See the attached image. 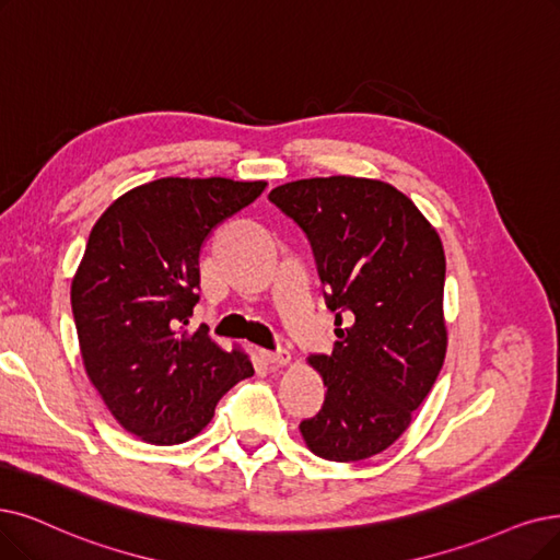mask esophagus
<instances>
[{"mask_svg":"<svg viewBox=\"0 0 560 560\" xmlns=\"http://www.w3.org/2000/svg\"><path fill=\"white\" fill-rule=\"evenodd\" d=\"M261 358L266 365L271 368H282L287 365L289 361H292V353H289L287 349H276V351H268V349H261Z\"/></svg>","mask_w":560,"mask_h":560,"instance_id":"1","label":"esophagus"}]
</instances>
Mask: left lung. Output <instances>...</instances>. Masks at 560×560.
<instances>
[{"mask_svg": "<svg viewBox=\"0 0 560 560\" xmlns=\"http://www.w3.org/2000/svg\"><path fill=\"white\" fill-rule=\"evenodd\" d=\"M268 199L305 232L335 324L349 319L330 355H310L328 390L301 434L330 462L384 453L445 358L441 238L407 195L372 178H301Z\"/></svg>", "mask_w": 560, "mask_h": 560, "instance_id": "1", "label": "left lung"}]
</instances>
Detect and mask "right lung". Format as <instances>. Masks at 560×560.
Segmentation results:
<instances>
[{
    "mask_svg": "<svg viewBox=\"0 0 560 560\" xmlns=\"http://www.w3.org/2000/svg\"><path fill=\"white\" fill-rule=\"evenodd\" d=\"M264 182L167 176L121 195L98 218L71 287L84 370L124 430L174 445L207 428L215 405L255 374L209 326L188 330L199 301V253Z\"/></svg>",
    "mask_w": 560,
    "mask_h": 560,
    "instance_id": "add662e5",
    "label": "right lung"
}]
</instances>
